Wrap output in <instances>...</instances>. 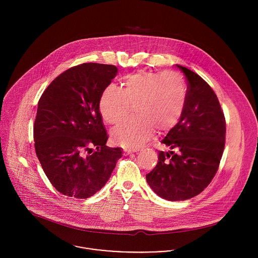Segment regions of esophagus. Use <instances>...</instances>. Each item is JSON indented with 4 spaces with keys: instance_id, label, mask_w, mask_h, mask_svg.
<instances>
[{
    "instance_id": "esophagus-1",
    "label": "esophagus",
    "mask_w": 258,
    "mask_h": 258,
    "mask_svg": "<svg viewBox=\"0 0 258 258\" xmlns=\"http://www.w3.org/2000/svg\"><path fill=\"white\" fill-rule=\"evenodd\" d=\"M124 152L128 155V154H131V153H134V152H136L135 150H131V149H125L124 150Z\"/></svg>"
}]
</instances>
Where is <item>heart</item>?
<instances>
[{
  "instance_id": "1",
  "label": "heart",
  "mask_w": 258,
  "mask_h": 258,
  "mask_svg": "<svg viewBox=\"0 0 258 258\" xmlns=\"http://www.w3.org/2000/svg\"><path fill=\"white\" fill-rule=\"evenodd\" d=\"M124 89L107 85L99 98V110L109 124L124 119L135 104L136 116L125 120L111 131L112 139L127 147H139L153 135L155 128L166 131L183 115L186 87L184 78L175 72L127 75Z\"/></svg>"
}]
</instances>
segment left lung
<instances>
[{
    "mask_svg": "<svg viewBox=\"0 0 258 258\" xmlns=\"http://www.w3.org/2000/svg\"><path fill=\"white\" fill-rule=\"evenodd\" d=\"M177 67L187 81L180 121L161 143L158 163L146 175L150 187L168 201H184L201 194L218 172L225 143V118L213 88L197 74Z\"/></svg>",
    "mask_w": 258,
    "mask_h": 258,
    "instance_id": "obj_1",
    "label": "left lung"
}]
</instances>
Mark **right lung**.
I'll use <instances>...</instances> for the list:
<instances>
[{
    "mask_svg": "<svg viewBox=\"0 0 258 258\" xmlns=\"http://www.w3.org/2000/svg\"><path fill=\"white\" fill-rule=\"evenodd\" d=\"M117 73L111 64L76 66L53 79L38 100L34 125L37 159L49 182L64 196L92 197L122 157L120 148L106 146L99 111L100 95Z\"/></svg>",
    "mask_w": 258,
    "mask_h": 258,
    "instance_id": "right-lung-1",
    "label": "right lung"
}]
</instances>
